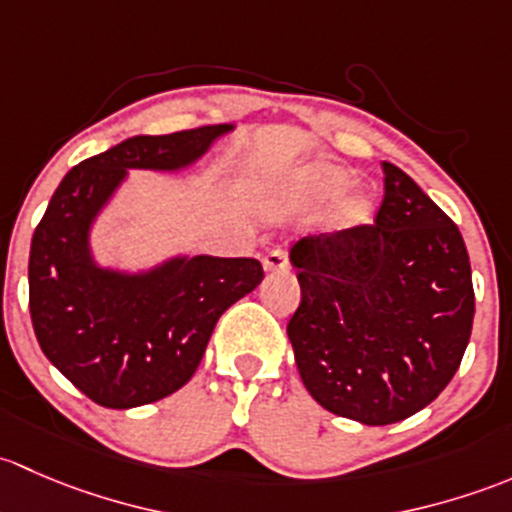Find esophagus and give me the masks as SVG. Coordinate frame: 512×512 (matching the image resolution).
<instances>
[{
    "label": "esophagus",
    "instance_id": "esophagus-1",
    "mask_svg": "<svg viewBox=\"0 0 512 512\" xmlns=\"http://www.w3.org/2000/svg\"><path fill=\"white\" fill-rule=\"evenodd\" d=\"M263 268H266L268 273L286 271V268H288V254L283 249H273L271 254L263 258Z\"/></svg>",
    "mask_w": 512,
    "mask_h": 512
}]
</instances>
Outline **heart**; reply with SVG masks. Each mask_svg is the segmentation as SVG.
Returning a JSON list of instances; mask_svg holds the SVG:
<instances>
[{"label": "heart", "instance_id": "obj_1", "mask_svg": "<svg viewBox=\"0 0 512 512\" xmlns=\"http://www.w3.org/2000/svg\"><path fill=\"white\" fill-rule=\"evenodd\" d=\"M350 182V172L342 167L328 165V162H310V165L298 167V170L288 172L281 184H276L273 197L281 199L286 204H318L335 194ZM374 202L367 192H350L330 209L328 221L333 229L350 231L357 226H365L372 221Z\"/></svg>", "mask_w": 512, "mask_h": 512}]
</instances>
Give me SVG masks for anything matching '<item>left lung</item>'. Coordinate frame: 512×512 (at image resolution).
Listing matches in <instances>:
<instances>
[{
  "mask_svg": "<svg viewBox=\"0 0 512 512\" xmlns=\"http://www.w3.org/2000/svg\"><path fill=\"white\" fill-rule=\"evenodd\" d=\"M374 224L295 241L300 305L288 340L323 409L384 426L434 402L471 337V261L458 226L382 162Z\"/></svg>",
  "mask_w": 512,
  "mask_h": 512,
  "instance_id": "left-lung-1",
  "label": "left lung"
}]
</instances>
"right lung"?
Here are the masks:
<instances>
[{
    "mask_svg": "<svg viewBox=\"0 0 512 512\" xmlns=\"http://www.w3.org/2000/svg\"><path fill=\"white\" fill-rule=\"evenodd\" d=\"M234 125L135 135L61 179L31 239L29 313L51 365L88 399L133 409L192 379L214 325L263 281L256 258L175 256L150 271L98 266L91 226L128 170L194 165Z\"/></svg>",
    "mask_w": 512,
    "mask_h": 512,
    "instance_id": "right-lung-1",
    "label": "right lung"
}]
</instances>
